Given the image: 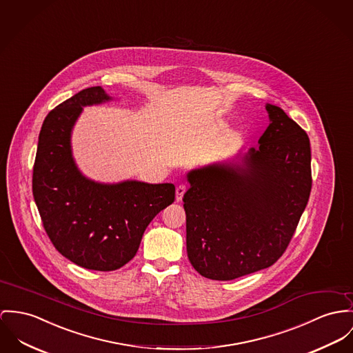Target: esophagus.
Here are the masks:
<instances>
[{
    "label": "esophagus",
    "mask_w": 353,
    "mask_h": 353,
    "mask_svg": "<svg viewBox=\"0 0 353 353\" xmlns=\"http://www.w3.org/2000/svg\"><path fill=\"white\" fill-rule=\"evenodd\" d=\"M185 192H187V187H185L184 184L179 185V187L176 188V200H177V201H181V199H183V196H184Z\"/></svg>",
    "instance_id": "1"
}]
</instances>
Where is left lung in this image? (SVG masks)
<instances>
[{"label": "left lung", "instance_id": "1", "mask_svg": "<svg viewBox=\"0 0 353 353\" xmlns=\"http://www.w3.org/2000/svg\"><path fill=\"white\" fill-rule=\"evenodd\" d=\"M243 165L192 170L184 194L190 265L230 281L274 265L290 243L312 190L306 132L276 106Z\"/></svg>", "mask_w": 353, "mask_h": 353}]
</instances>
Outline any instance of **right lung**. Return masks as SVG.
Listing matches in <instances>:
<instances>
[{"instance_id":"obj_1","label":"right lung","mask_w":353,"mask_h":353,"mask_svg":"<svg viewBox=\"0 0 353 353\" xmlns=\"http://www.w3.org/2000/svg\"><path fill=\"white\" fill-rule=\"evenodd\" d=\"M110 99L99 85L81 90L48 112L33 163L32 192L54 248L88 270L111 272L134 258L142 235L174 201L173 184L84 179L71 157V129L81 108Z\"/></svg>"}]
</instances>
